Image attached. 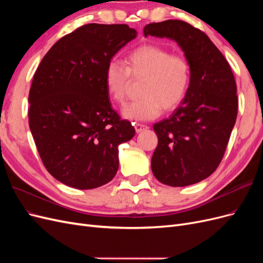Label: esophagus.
<instances>
[{
	"instance_id": "1",
	"label": "esophagus",
	"mask_w": 263,
	"mask_h": 263,
	"mask_svg": "<svg viewBox=\"0 0 263 263\" xmlns=\"http://www.w3.org/2000/svg\"><path fill=\"white\" fill-rule=\"evenodd\" d=\"M134 127H135V130H136V133H141V132H144V130H146L148 128L146 125L139 124V123H136V124L134 123Z\"/></svg>"
}]
</instances>
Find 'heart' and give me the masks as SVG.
<instances>
[{"label":"heart","mask_w":263,"mask_h":263,"mask_svg":"<svg viewBox=\"0 0 263 263\" xmlns=\"http://www.w3.org/2000/svg\"><path fill=\"white\" fill-rule=\"evenodd\" d=\"M142 80L141 98L127 104L122 115L132 121H151L161 113L176 109L184 100L191 81L187 60L155 45H142L130 51L126 65L110 60L105 69V86L109 98L122 103L132 82Z\"/></svg>","instance_id":"obj_1"}]
</instances>
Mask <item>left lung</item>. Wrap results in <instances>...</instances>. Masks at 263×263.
Returning <instances> with one entry per match:
<instances>
[{"instance_id":"obj_1","label":"left lung","mask_w":263,"mask_h":263,"mask_svg":"<svg viewBox=\"0 0 263 263\" xmlns=\"http://www.w3.org/2000/svg\"><path fill=\"white\" fill-rule=\"evenodd\" d=\"M144 35L177 42L191 69L181 105L154 125L158 146L151 170L165 185L195 184L217 169L236 123L238 98L232 68L209 36L186 22L151 23Z\"/></svg>"}]
</instances>
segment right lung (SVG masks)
I'll return each mask as SVG.
<instances>
[{
	"mask_svg": "<svg viewBox=\"0 0 263 263\" xmlns=\"http://www.w3.org/2000/svg\"><path fill=\"white\" fill-rule=\"evenodd\" d=\"M126 24H86L60 38L36 70L29 128L51 176L68 186L104 185L118 170V146L135 136L108 100L107 63L136 38Z\"/></svg>",
	"mask_w": 263,
	"mask_h": 263,
	"instance_id": "obj_1",
	"label": "right lung"
}]
</instances>
